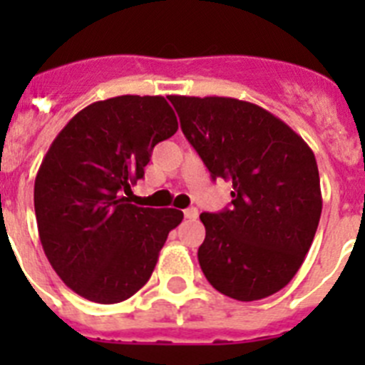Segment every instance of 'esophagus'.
Returning <instances> with one entry per match:
<instances>
[{
	"label": "esophagus",
	"instance_id": "esophagus-1",
	"mask_svg": "<svg viewBox=\"0 0 365 365\" xmlns=\"http://www.w3.org/2000/svg\"><path fill=\"white\" fill-rule=\"evenodd\" d=\"M197 215H199L197 208H186V210H185V217L186 219H192V221H193V219H197Z\"/></svg>",
	"mask_w": 365,
	"mask_h": 365
}]
</instances>
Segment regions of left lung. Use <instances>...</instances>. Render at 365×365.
Listing matches in <instances>:
<instances>
[{"mask_svg": "<svg viewBox=\"0 0 365 365\" xmlns=\"http://www.w3.org/2000/svg\"><path fill=\"white\" fill-rule=\"evenodd\" d=\"M232 206L201 214L199 265L215 291L256 302L296 276L322 215L320 173L307 143L272 113L228 96H168Z\"/></svg>", "mask_w": 365, "mask_h": 365, "instance_id": "left-lung-1", "label": "left lung"}]
</instances>
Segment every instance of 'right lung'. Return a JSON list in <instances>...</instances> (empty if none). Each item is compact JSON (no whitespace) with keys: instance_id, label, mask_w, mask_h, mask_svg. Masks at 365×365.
Listing matches in <instances>:
<instances>
[{"instance_id":"add662e5","label":"right lung","mask_w":365,"mask_h":365,"mask_svg":"<svg viewBox=\"0 0 365 365\" xmlns=\"http://www.w3.org/2000/svg\"><path fill=\"white\" fill-rule=\"evenodd\" d=\"M177 128L164 96L122 95L76 113L45 153L34 180L38 234L54 272L82 298H131L185 217L131 205L151 151Z\"/></svg>"}]
</instances>
